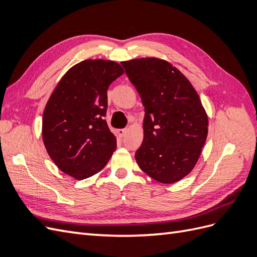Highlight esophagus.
<instances>
[{
  "label": "esophagus",
  "mask_w": 257,
  "mask_h": 257,
  "mask_svg": "<svg viewBox=\"0 0 257 257\" xmlns=\"http://www.w3.org/2000/svg\"><path fill=\"white\" fill-rule=\"evenodd\" d=\"M126 132H127L126 128H120V130H118V134H119L121 137H123L124 135L126 134Z\"/></svg>",
  "instance_id": "obj_1"
}]
</instances>
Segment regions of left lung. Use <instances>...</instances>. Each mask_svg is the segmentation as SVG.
Listing matches in <instances>:
<instances>
[{"mask_svg":"<svg viewBox=\"0 0 257 257\" xmlns=\"http://www.w3.org/2000/svg\"><path fill=\"white\" fill-rule=\"evenodd\" d=\"M145 107L138 166L161 183L181 180L195 166L208 134V116L195 89L176 67L155 58L121 62Z\"/></svg>","mask_w":257,"mask_h":257,"instance_id":"1","label":"left lung"}]
</instances>
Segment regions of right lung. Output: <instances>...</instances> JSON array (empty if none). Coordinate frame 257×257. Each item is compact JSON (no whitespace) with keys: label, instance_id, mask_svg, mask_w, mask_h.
Wrapping results in <instances>:
<instances>
[{"label":"right lung","instance_id":"obj_1","mask_svg":"<svg viewBox=\"0 0 257 257\" xmlns=\"http://www.w3.org/2000/svg\"><path fill=\"white\" fill-rule=\"evenodd\" d=\"M122 74L113 61H82L62 77L45 107L46 150L62 172L75 179L100 172L115 150V137L104 118L108 87Z\"/></svg>","mask_w":257,"mask_h":257}]
</instances>
